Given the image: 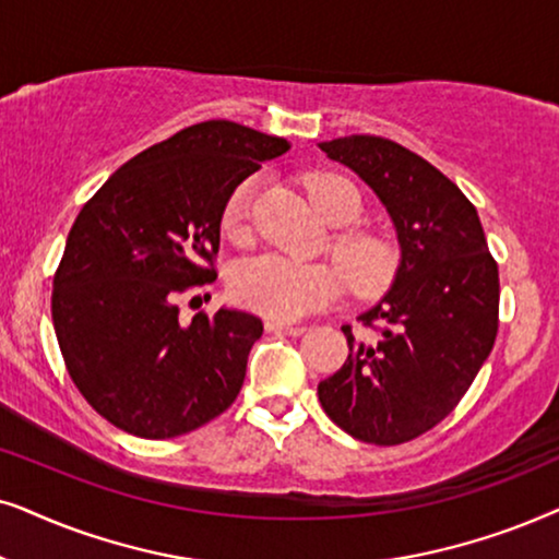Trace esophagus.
<instances>
[{
    "label": "esophagus",
    "mask_w": 559,
    "mask_h": 559,
    "mask_svg": "<svg viewBox=\"0 0 559 559\" xmlns=\"http://www.w3.org/2000/svg\"><path fill=\"white\" fill-rule=\"evenodd\" d=\"M265 330H267V332H275V334H288V337H299V334L307 332V326L284 324V322H275V319H267Z\"/></svg>",
    "instance_id": "esophagus-1"
}]
</instances>
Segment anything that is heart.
<instances>
[{
  "instance_id": "b5f03b06",
  "label": "heart",
  "mask_w": 559,
  "mask_h": 559,
  "mask_svg": "<svg viewBox=\"0 0 559 559\" xmlns=\"http://www.w3.org/2000/svg\"><path fill=\"white\" fill-rule=\"evenodd\" d=\"M255 191L258 178H245L235 186L222 210V233L235 245L248 240V219ZM309 193L317 212L330 225L347 227L360 219V191L347 178L319 174L309 178ZM334 258L340 260L347 280L332 263H299L273 252L242 260L229 273V294L242 309L275 322H294L340 299L347 281L360 294H381L391 286L399 271L396 248L383 237L368 233L340 235L334 240Z\"/></svg>"
}]
</instances>
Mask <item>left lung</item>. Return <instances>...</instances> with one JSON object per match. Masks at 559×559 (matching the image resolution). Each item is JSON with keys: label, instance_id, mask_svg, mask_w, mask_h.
Segmentation results:
<instances>
[{"label": "left lung", "instance_id": "1", "mask_svg": "<svg viewBox=\"0 0 559 559\" xmlns=\"http://www.w3.org/2000/svg\"><path fill=\"white\" fill-rule=\"evenodd\" d=\"M319 147L345 163L389 210L401 265L383 301L345 324L349 355L319 383L326 416L368 444L412 442L455 412L498 332V263L471 199L421 155L376 135Z\"/></svg>", "mask_w": 559, "mask_h": 559}]
</instances>
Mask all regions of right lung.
<instances>
[{"label": "right lung", "instance_id": "right-lung-1", "mask_svg": "<svg viewBox=\"0 0 559 559\" xmlns=\"http://www.w3.org/2000/svg\"><path fill=\"white\" fill-rule=\"evenodd\" d=\"M288 147L229 119L191 124L117 168L79 212L50 309L71 381L117 429L170 440L235 404L263 322L219 309L186 324L178 299L217 278L235 186Z\"/></svg>", "mask_w": 559, "mask_h": 559}]
</instances>
